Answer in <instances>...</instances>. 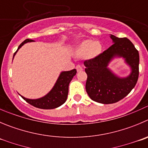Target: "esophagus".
<instances>
[{
    "mask_svg": "<svg viewBox=\"0 0 148 148\" xmlns=\"http://www.w3.org/2000/svg\"><path fill=\"white\" fill-rule=\"evenodd\" d=\"M76 70H77V71H78V72H81V71H82V70H84V69H83L82 66L77 65L76 66Z\"/></svg>",
    "mask_w": 148,
    "mask_h": 148,
    "instance_id": "1",
    "label": "esophagus"
}]
</instances>
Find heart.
Masks as SVG:
<instances>
[{
  "label": "heart",
  "mask_w": 148,
  "mask_h": 148,
  "mask_svg": "<svg viewBox=\"0 0 148 148\" xmlns=\"http://www.w3.org/2000/svg\"><path fill=\"white\" fill-rule=\"evenodd\" d=\"M102 45L99 41L85 40L78 45L75 54L79 57L85 56L88 60H93L102 53Z\"/></svg>",
  "instance_id": "b5f03b06"
}]
</instances>
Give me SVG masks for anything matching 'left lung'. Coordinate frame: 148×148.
<instances>
[{
  "label": "left lung",
  "mask_w": 148,
  "mask_h": 148,
  "mask_svg": "<svg viewBox=\"0 0 148 148\" xmlns=\"http://www.w3.org/2000/svg\"><path fill=\"white\" fill-rule=\"evenodd\" d=\"M113 44L93 60L84 62L87 74L86 90L93 101L102 104H112L126 97L134 88L139 77L140 56L133 43L126 38L110 35ZM123 58L130 67L126 77H120L108 65L112 59Z\"/></svg>",
  "instance_id": "8db88e82"
}]
</instances>
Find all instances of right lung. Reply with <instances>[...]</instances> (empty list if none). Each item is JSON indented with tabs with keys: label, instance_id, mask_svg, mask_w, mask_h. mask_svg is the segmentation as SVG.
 Here are the masks:
<instances>
[{
	"label": "right lung",
	"instance_id": "obj_1",
	"mask_svg": "<svg viewBox=\"0 0 148 148\" xmlns=\"http://www.w3.org/2000/svg\"><path fill=\"white\" fill-rule=\"evenodd\" d=\"M34 40H30V39H26L24 40L22 43L19 46L17 50L14 54V57L15 54L18 51L19 49L23 46L25 43H29V42H33ZM76 70L73 69V70H70V71H62L59 75L55 84L53 86V88L51 89L48 94H46L45 96L42 97L38 98V99H28L25 98V97L22 96V98L30 104L31 105L36 107V108H40V109H54L58 107L61 106L67 100V94H68V87L70 81H72L73 78L76 75Z\"/></svg>",
	"mask_w": 148,
	"mask_h": 148
}]
</instances>
